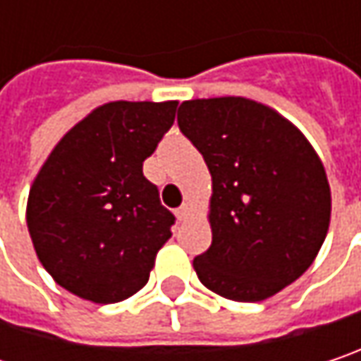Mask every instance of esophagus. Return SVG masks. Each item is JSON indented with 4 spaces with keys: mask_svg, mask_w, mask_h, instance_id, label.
<instances>
[{
    "mask_svg": "<svg viewBox=\"0 0 361 361\" xmlns=\"http://www.w3.org/2000/svg\"><path fill=\"white\" fill-rule=\"evenodd\" d=\"M187 216H189V205H187V203H183V205H180L178 209H176V218L185 219Z\"/></svg>",
    "mask_w": 361,
    "mask_h": 361,
    "instance_id": "1",
    "label": "esophagus"
}]
</instances>
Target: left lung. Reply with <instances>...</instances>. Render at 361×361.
Wrapping results in <instances>:
<instances>
[{"label": "left lung", "mask_w": 361, "mask_h": 361, "mask_svg": "<svg viewBox=\"0 0 361 361\" xmlns=\"http://www.w3.org/2000/svg\"><path fill=\"white\" fill-rule=\"evenodd\" d=\"M178 127L212 174V246L195 257L199 281L236 302L275 296L312 265L329 232L319 154L286 116L243 96L187 100Z\"/></svg>", "instance_id": "8db88e82"}]
</instances>
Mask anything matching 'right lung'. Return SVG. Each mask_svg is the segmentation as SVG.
<instances>
[{
	"label": "right lung",
	"mask_w": 361,
	"mask_h": 361,
	"mask_svg": "<svg viewBox=\"0 0 361 361\" xmlns=\"http://www.w3.org/2000/svg\"><path fill=\"white\" fill-rule=\"evenodd\" d=\"M176 106L106 102L73 125L40 166L26 224L42 267L67 292L115 304L147 283L174 216L142 168Z\"/></svg>",
	"instance_id": "add662e5"
}]
</instances>
